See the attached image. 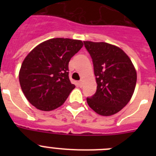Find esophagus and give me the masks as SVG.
Returning <instances> with one entry per match:
<instances>
[{
	"mask_svg": "<svg viewBox=\"0 0 156 156\" xmlns=\"http://www.w3.org/2000/svg\"><path fill=\"white\" fill-rule=\"evenodd\" d=\"M78 84H79L80 87H83V80H80L79 82H78Z\"/></svg>",
	"mask_w": 156,
	"mask_h": 156,
	"instance_id": "obj_1",
	"label": "esophagus"
}]
</instances>
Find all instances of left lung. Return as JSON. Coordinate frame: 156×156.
<instances>
[{"label": "left lung", "mask_w": 156, "mask_h": 156, "mask_svg": "<svg viewBox=\"0 0 156 156\" xmlns=\"http://www.w3.org/2000/svg\"><path fill=\"white\" fill-rule=\"evenodd\" d=\"M90 54L96 76L97 90L87 98L88 105L101 115H114L131 98L137 82V73L122 49L105 42L83 41Z\"/></svg>", "instance_id": "left-lung-1"}]
</instances>
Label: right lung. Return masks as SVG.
Here are the masks:
<instances>
[{
  "label": "right lung",
  "mask_w": 156,
  "mask_h": 156,
  "mask_svg": "<svg viewBox=\"0 0 156 156\" xmlns=\"http://www.w3.org/2000/svg\"><path fill=\"white\" fill-rule=\"evenodd\" d=\"M83 42L53 38L41 43L25 58L19 83L29 102L42 111H51L66 101L75 88L69 78V62Z\"/></svg>",
  "instance_id": "1"
}]
</instances>
